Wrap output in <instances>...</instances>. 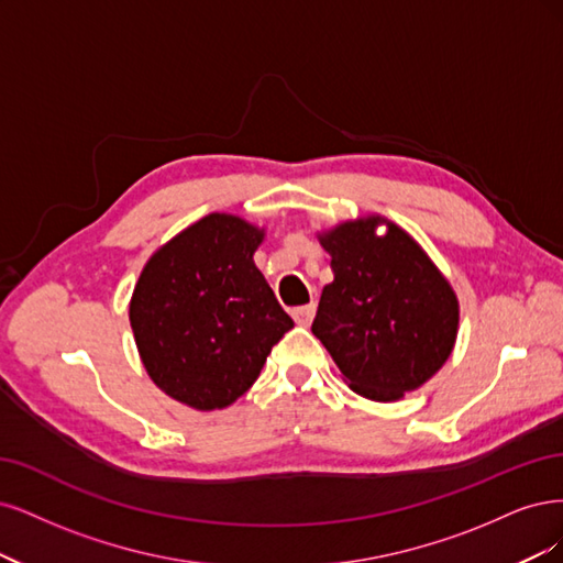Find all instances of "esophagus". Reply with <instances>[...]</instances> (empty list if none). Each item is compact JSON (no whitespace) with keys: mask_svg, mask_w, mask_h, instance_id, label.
<instances>
[{"mask_svg":"<svg viewBox=\"0 0 563 563\" xmlns=\"http://www.w3.org/2000/svg\"><path fill=\"white\" fill-rule=\"evenodd\" d=\"M292 318L297 324H311L316 318V303H308V306H299L292 311Z\"/></svg>","mask_w":563,"mask_h":563,"instance_id":"1","label":"esophagus"}]
</instances>
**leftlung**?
Returning a JSON list of instances; mask_svg holds the SVG:
<instances>
[{
	"label": "left lung",
	"instance_id": "1",
	"mask_svg": "<svg viewBox=\"0 0 563 563\" xmlns=\"http://www.w3.org/2000/svg\"><path fill=\"white\" fill-rule=\"evenodd\" d=\"M380 217L346 222L320 235L334 280L324 285L313 334L351 388L393 402L438 374L459 332L451 285L409 233Z\"/></svg>",
	"mask_w": 563,
	"mask_h": 563
}]
</instances>
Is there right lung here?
I'll return each mask as SVG.
<instances>
[{
  "label": "right lung",
  "instance_id": "right-lung-1",
  "mask_svg": "<svg viewBox=\"0 0 563 563\" xmlns=\"http://www.w3.org/2000/svg\"><path fill=\"white\" fill-rule=\"evenodd\" d=\"M262 239L241 217L212 212L142 268L131 328L144 369L173 400L201 411L229 407L295 328L252 260Z\"/></svg>",
  "mask_w": 563,
  "mask_h": 563
}]
</instances>
